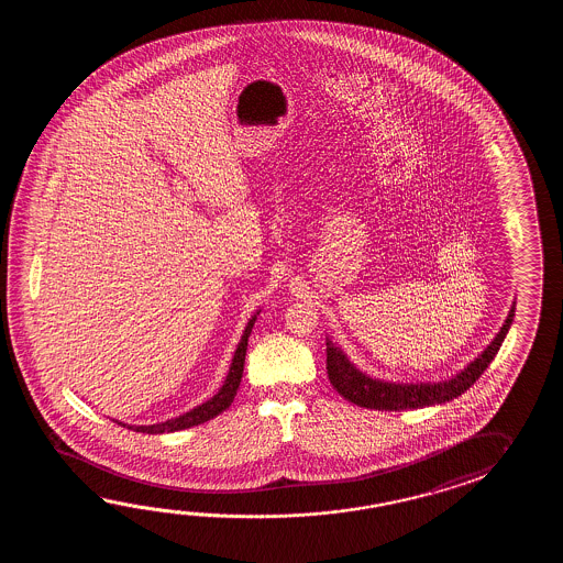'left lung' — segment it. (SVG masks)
I'll list each match as a JSON object with an SVG mask.
<instances>
[{
  "instance_id": "obj_1",
  "label": "left lung",
  "mask_w": 563,
  "mask_h": 563,
  "mask_svg": "<svg viewBox=\"0 0 563 563\" xmlns=\"http://www.w3.org/2000/svg\"><path fill=\"white\" fill-rule=\"evenodd\" d=\"M514 316L515 301L507 313V320L503 322L499 334L490 340L489 346L485 347L473 362H468L463 371L456 372L455 376L441 383H390V380L372 378L366 372L356 368L344 354V350L334 344L330 338L325 342L328 378L335 390L356 407L374 408V410H408V408L443 405L467 393L468 388L477 383L478 376L489 368L490 360L495 358V354L499 352L503 340L514 323Z\"/></svg>"
}]
</instances>
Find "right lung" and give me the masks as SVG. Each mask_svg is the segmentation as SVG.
I'll return each instance as SVG.
<instances>
[{
  "instance_id": "add662e5",
  "label": "right lung",
  "mask_w": 563,
  "mask_h": 563,
  "mask_svg": "<svg viewBox=\"0 0 563 563\" xmlns=\"http://www.w3.org/2000/svg\"><path fill=\"white\" fill-rule=\"evenodd\" d=\"M260 311L262 310L255 311L252 318H250L247 325H245L240 344H238V350H235L233 360H231L228 378H225V383L219 388V393L216 396H211L209 400H205L203 405L192 408L189 412L179 415L177 419L165 420V422H156V424H148V427H144V424H139V427L136 424H124V422H119V420L117 422L122 424V427H126V429H131V431L146 432V434H163V432L183 431V429H191V427H197V424H203L207 420L216 419L217 415H221L223 410H228L231 407V402H233V398L238 395V388H240L243 364H245V352H247V340H250L253 323L257 320Z\"/></svg>"
}]
</instances>
